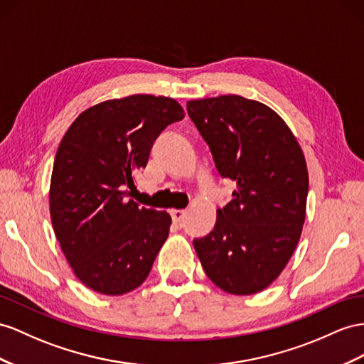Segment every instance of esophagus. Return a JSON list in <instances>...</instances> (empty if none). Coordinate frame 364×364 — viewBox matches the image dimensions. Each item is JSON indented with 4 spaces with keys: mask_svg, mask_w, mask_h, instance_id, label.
Wrapping results in <instances>:
<instances>
[{
    "mask_svg": "<svg viewBox=\"0 0 364 364\" xmlns=\"http://www.w3.org/2000/svg\"><path fill=\"white\" fill-rule=\"evenodd\" d=\"M171 215H172V220L175 225H181V223L184 221V217H186V210L173 209V210H171Z\"/></svg>",
    "mask_w": 364,
    "mask_h": 364,
    "instance_id": "1",
    "label": "esophagus"
}]
</instances>
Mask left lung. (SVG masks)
I'll return each mask as SVG.
<instances>
[{
  "label": "left lung",
  "mask_w": 364,
  "mask_h": 364,
  "mask_svg": "<svg viewBox=\"0 0 364 364\" xmlns=\"http://www.w3.org/2000/svg\"><path fill=\"white\" fill-rule=\"evenodd\" d=\"M223 178L237 181L208 235L193 238L204 272L225 292L250 295L282 274L301 235L309 176L291 129L238 95L188 101Z\"/></svg>",
  "instance_id": "left-lung-1"
}]
</instances>
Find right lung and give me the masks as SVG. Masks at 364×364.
Returning a JSON list of instances; mask_svg holds the SVG:
<instances>
[{
  "instance_id": "add662e5",
  "label": "right lung",
  "mask_w": 364,
  "mask_h": 364,
  "mask_svg": "<svg viewBox=\"0 0 364 364\" xmlns=\"http://www.w3.org/2000/svg\"><path fill=\"white\" fill-rule=\"evenodd\" d=\"M184 118L172 98L132 95L93 106L73 121L55 156L50 217L82 284L105 295L141 286L169 235L171 215L127 200L163 130Z\"/></svg>"
}]
</instances>
